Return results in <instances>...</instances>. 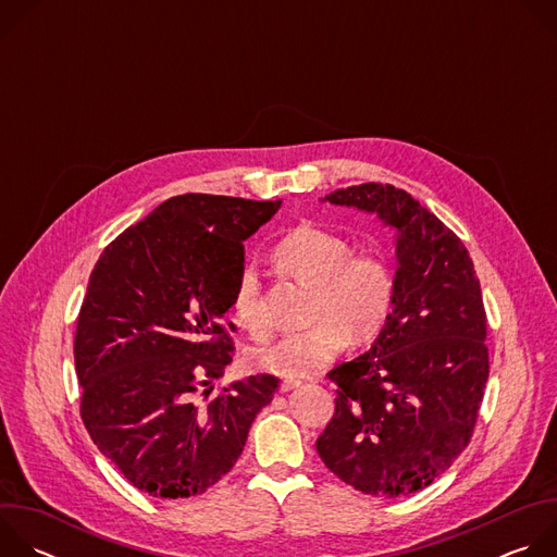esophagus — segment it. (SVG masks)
Masks as SVG:
<instances>
[{"instance_id":"1","label":"esophagus","mask_w":557,"mask_h":557,"mask_svg":"<svg viewBox=\"0 0 557 557\" xmlns=\"http://www.w3.org/2000/svg\"><path fill=\"white\" fill-rule=\"evenodd\" d=\"M304 381H299V379H284L282 381V392H290V389H295V387H299Z\"/></svg>"}]
</instances>
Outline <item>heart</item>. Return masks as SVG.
<instances>
[{"instance_id": "heart-1", "label": "heart", "mask_w": 557, "mask_h": 557, "mask_svg": "<svg viewBox=\"0 0 557 557\" xmlns=\"http://www.w3.org/2000/svg\"><path fill=\"white\" fill-rule=\"evenodd\" d=\"M273 262L286 275L314 288L312 326L256 348L251 363L258 370L288 379L308 376L344 352L348 342L366 346L387 329L396 277L379 251H355L348 237L335 231L299 224L273 247ZM231 308L253 337L264 339L271 333V308L253 264L237 271Z\"/></svg>"}]
</instances>
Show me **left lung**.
Listing matches in <instances>:
<instances>
[{
    "instance_id": "1",
    "label": "left lung",
    "mask_w": 557,
    "mask_h": 557,
    "mask_svg": "<svg viewBox=\"0 0 557 557\" xmlns=\"http://www.w3.org/2000/svg\"><path fill=\"white\" fill-rule=\"evenodd\" d=\"M396 228V299L361 357L329 372L335 417L324 465L368 496H410L469 445L490 376L487 312L460 237L408 191L363 183L326 196Z\"/></svg>"
}]
</instances>
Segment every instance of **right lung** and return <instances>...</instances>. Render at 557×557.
I'll use <instances>...</instances> for the list:
<instances>
[{
    "instance_id": "1",
    "label": "right lung",
    "mask_w": 557,
    "mask_h": 557,
    "mask_svg": "<svg viewBox=\"0 0 557 557\" xmlns=\"http://www.w3.org/2000/svg\"><path fill=\"white\" fill-rule=\"evenodd\" d=\"M280 205L174 196L114 237L92 269L74 333L78 412L101 454L153 498L213 487L280 387L256 374L215 399L200 392L233 359L235 324L224 317L245 240Z\"/></svg>"
}]
</instances>
